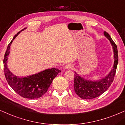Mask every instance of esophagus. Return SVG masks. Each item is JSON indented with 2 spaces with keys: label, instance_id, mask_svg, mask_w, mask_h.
Wrapping results in <instances>:
<instances>
[{
  "label": "esophagus",
  "instance_id": "obj_1",
  "mask_svg": "<svg viewBox=\"0 0 125 125\" xmlns=\"http://www.w3.org/2000/svg\"><path fill=\"white\" fill-rule=\"evenodd\" d=\"M65 69H73V66L70 64H66V65L65 66Z\"/></svg>",
  "mask_w": 125,
  "mask_h": 125
}]
</instances>
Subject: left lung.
I'll return each instance as SVG.
<instances>
[{"instance_id":"1","label":"left lung","mask_w":125,"mask_h":125,"mask_svg":"<svg viewBox=\"0 0 125 125\" xmlns=\"http://www.w3.org/2000/svg\"><path fill=\"white\" fill-rule=\"evenodd\" d=\"M104 34L110 40L113 46L114 54V63L113 69L104 78L96 81L86 80L77 74H74V89L77 95L83 99H92L100 96L108 89L114 79L118 63L117 46L108 33L104 31Z\"/></svg>"}]
</instances>
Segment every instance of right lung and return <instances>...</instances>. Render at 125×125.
I'll use <instances>...</instances> for the list:
<instances>
[{
	"label": "right lung",
	"mask_w": 125,
	"mask_h": 125,
	"mask_svg": "<svg viewBox=\"0 0 125 125\" xmlns=\"http://www.w3.org/2000/svg\"><path fill=\"white\" fill-rule=\"evenodd\" d=\"M20 33V31H19L14 36L8 45L4 54V75L9 85L19 95L27 99H37L47 92L53 79L61 71L58 69L52 68L26 77H19L10 72L7 66V56L10 53V45L12 41Z\"/></svg>",
	"instance_id": "add662e5"
}]
</instances>
